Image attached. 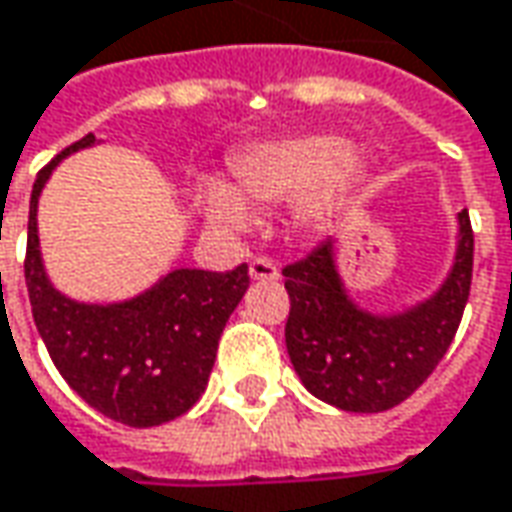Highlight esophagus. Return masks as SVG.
Segmentation results:
<instances>
[{"mask_svg": "<svg viewBox=\"0 0 512 512\" xmlns=\"http://www.w3.org/2000/svg\"><path fill=\"white\" fill-rule=\"evenodd\" d=\"M249 277L252 280H269V283H274V280H280V269H277V263L269 260V257H257V260L249 263Z\"/></svg>", "mask_w": 512, "mask_h": 512, "instance_id": "esophagus-1", "label": "esophagus"}]
</instances>
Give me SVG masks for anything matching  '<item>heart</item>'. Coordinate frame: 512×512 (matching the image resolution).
I'll return each instance as SVG.
<instances>
[{
  "mask_svg": "<svg viewBox=\"0 0 512 512\" xmlns=\"http://www.w3.org/2000/svg\"><path fill=\"white\" fill-rule=\"evenodd\" d=\"M364 170V156L333 134H300L257 142L232 159L238 190L221 179L196 184V204L212 227L246 232L255 207L297 201V221L316 229L328 221L339 196Z\"/></svg>",
  "mask_w": 512,
  "mask_h": 512,
  "instance_id": "heart-1",
  "label": "heart"
}]
</instances>
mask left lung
Listing matches in <instances>:
<instances>
[{
  "label": "left lung",
  "instance_id": "left-lung-1",
  "mask_svg": "<svg viewBox=\"0 0 512 512\" xmlns=\"http://www.w3.org/2000/svg\"><path fill=\"white\" fill-rule=\"evenodd\" d=\"M474 271L468 210L457 212V249L446 280L403 311L361 308L339 271L336 238L285 266L291 311L285 347L302 387L344 412H387L415 392L460 328Z\"/></svg>",
  "mask_w": 512,
  "mask_h": 512
}]
</instances>
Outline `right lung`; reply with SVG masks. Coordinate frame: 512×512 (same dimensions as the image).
Wrapping results in <instances>:
<instances>
[{"instance_id":"right-lung-1","label":"right lung","mask_w":512,"mask_h":512,"mask_svg":"<svg viewBox=\"0 0 512 512\" xmlns=\"http://www.w3.org/2000/svg\"><path fill=\"white\" fill-rule=\"evenodd\" d=\"M97 142L86 134L38 173L24 280L38 333L66 384L100 415L151 429L184 415L207 389L218 339L249 288V269H173L120 302H81L58 291L41 257L38 198L61 159Z\"/></svg>"}]
</instances>
